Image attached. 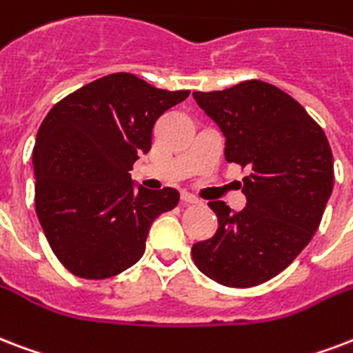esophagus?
<instances>
[{
  "instance_id": "esophagus-1",
  "label": "esophagus",
  "mask_w": 353,
  "mask_h": 353,
  "mask_svg": "<svg viewBox=\"0 0 353 353\" xmlns=\"http://www.w3.org/2000/svg\"><path fill=\"white\" fill-rule=\"evenodd\" d=\"M181 201H183V203H190V205H194V203H200V200H198L196 196L188 194V192H183Z\"/></svg>"
}]
</instances>
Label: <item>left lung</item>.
<instances>
[{
	"label": "left lung",
	"mask_w": 353,
	"mask_h": 353,
	"mask_svg": "<svg viewBox=\"0 0 353 353\" xmlns=\"http://www.w3.org/2000/svg\"><path fill=\"white\" fill-rule=\"evenodd\" d=\"M192 96L222 129L228 163L248 168L246 207L209 201L219 230L196 242L192 259L216 283L255 287L283 272L319 230L333 190L332 148L302 105L265 81Z\"/></svg>",
	"instance_id": "8db88e82"
}]
</instances>
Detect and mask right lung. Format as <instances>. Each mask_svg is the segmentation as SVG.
<instances>
[{
	"label": "right lung",
	"instance_id": "obj_1",
	"mask_svg": "<svg viewBox=\"0 0 353 353\" xmlns=\"http://www.w3.org/2000/svg\"><path fill=\"white\" fill-rule=\"evenodd\" d=\"M188 90H163L125 72L53 105L33 148L34 209L53 254L77 278L107 279L146 250L150 225L179 201L176 188H133L129 172L153 125Z\"/></svg>",
	"mask_w": 353,
	"mask_h": 353
}]
</instances>
